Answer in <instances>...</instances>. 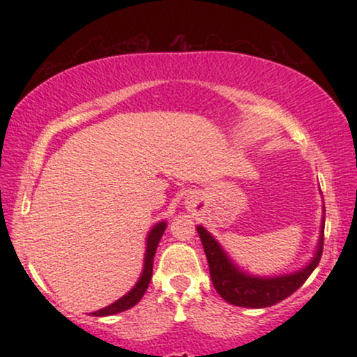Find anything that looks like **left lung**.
I'll use <instances>...</instances> for the list:
<instances>
[{
    "mask_svg": "<svg viewBox=\"0 0 357 357\" xmlns=\"http://www.w3.org/2000/svg\"><path fill=\"white\" fill-rule=\"evenodd\" d=\"M326 211V210H324ZM326 216H322V223ZM202 238L204 253H206L208 267H210L211 282L216 292L227 302L238 307H252V309H264V307L275 305L289 296H292L297 289L304 285L314 268L317 267L322 257L324 247V225L319 236L317 250L312 260L302 270L294 273H287L280 277H255L241 272L228 258L227 252L220 247V243L204 230L203 227L196 228Z\"/></svg>",
    "mask_w": 357,
    "mask_h": 357,
    "instance_id": "left-lung-1",
    "label": "left lung"
}]
</instances>
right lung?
<instances>
[{"label":"right lung","mask_w":357,"mask_h":357,"mask_svg":"<svg viewBox=\"0 0 357 357\" xmlns=\"http://www.w3.org/2000/svg\"><path fill=\"white\" fill-rule=\"evenodd\" d=\"M166 230V221H161V223L154 225L153 230L149 231L147 235V241H146V255H144V268H142L141 277H139L137 284L126 294L124 297H121L119 301L114 302L104 309L97 310V312H92V315L96 317H104V315H114L119 312H124V310L130 309L141 301L142 296L146 294L147 287H149L151 277H153V264H154V255H155V248H158L159 241H161L162 233Z\"/></svg>","instance_id":"obj_1"}]
</instances>
